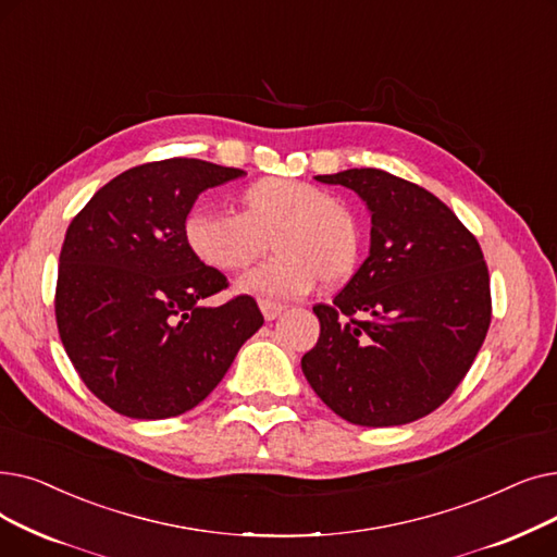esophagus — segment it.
<instances>
[{
  "label": "esophagus",
  "mask_w": 557,
  "mask_h": 557,
  "mask_svg": "<svg viewBox=\"0 0 557 557\" xmlns=\"http://www.w3.org/2000/svg\"><path fill=\"white\" fill-rule=\"evenodd\" d=\"M260 310H262V314H264V320L272 322V320H276V317L285 310V306L274 304V301H260Z\"/></svg>",
  "instance_id": "obj_1"
}]
</instances>
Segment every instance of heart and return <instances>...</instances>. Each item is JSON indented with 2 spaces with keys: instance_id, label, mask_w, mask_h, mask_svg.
Masks as SVG:
<instances>
[{
  "instance_id": "b5f03b06",
  "label": "heart",
  "mask_w": 557,
  "mask_h": 557,
  "mask_svg": "<svg viewBox=\"0 0 557 557\" xmlns=\"http://www.w3.org/2000/svg\"><path fill=\"white\" fill-rule=\"evenodd\" d=\"M237 213L195 208L183 222L188 249L224 274L247 270L268 240L274 258L237 281L258 299H295L314 287L347 281L360 260L362 235L354 210L297 178H258L237 193Z\"/></svg>"
}]
</instances>
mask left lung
Wrapping results in <instances>:
<instances>
[{"label": "left lung", "mask_w": 557, "mask_h": 557, "mask_svg": "<svg viewBox=\"0 0 557 557\" xmlns=\"http://www.w3.org/2000/svg\"><path fill=\"white\" fill-rule=\"evenodd\" d=\"M354 190L372 245L333 304H317L320 339L301 358L317 396L358 426H401L460 385L492 320L475 237L429 190L383 170L314 176Z\"/></svg>", "instance_id": "1"}]
</instances>
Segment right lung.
<instances>
[{
	"instance_id": "1",
	"label": "right lung",
	"mask_w": 557,
	"mask_h": 557,
	"mask_svg": "<svg viewBox=\"0 0 557 557\" xmlns=\"http://www.w3.org/2000/svg\"><path fill=\"white\" fill-rule=\"evenodd\" d=\"M245 172L199 158L131 168L67 226L59 258L57 324L88 389L131 419L193 410L262 326L249 295L218 308L228 287L185 245L197 197Z\"/></svg>"
}]
</instances>
